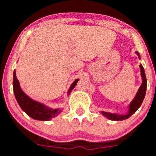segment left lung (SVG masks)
I'll return each instance as SVG.
<instances>
[{
    "label": "left lung",
    "mask_w": 156,
    "mask_h": 156,
    "mask_svg": "<svg viewBox=\"0 0 156 156\" xmlns=\"http://www.w3.org/2000/svg\"><path fill=\"white\" fill-rule=\"evenodd\" d=\"M136 53L138 55L139 58H140V55L138 53L137 51H136ZM141 69V76L142 78V83L139 87V90L136 94L135 98L133 101H131V103L129 105V111H128V114H125V115H120V114H112V113L105 112H101L103 116H105V117H107L108 119H111V120L114 121H120V120H124V119H128L129 118L132 114H133L138 108L141 106V103H142L144 99V97H145L146 94V89H147V78L145 76V73H144V69L143 68L142 65L140 64L139 65Z\"/></svg>",
    "instance_id": "obj_1"
}]
</instances>
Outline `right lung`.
<instances>
[{
	"label": "right lung",
	"instance_id": "1",
	"mask_svg": "<svg viewBox=\"0 0 156 156\" xmlns=\"http://www.w3.org/2000/svg\"><path fill=\"white\" fill-rule=\"evenodd\" d=\"M78 80L79 79H76L71 84L68 90V94H69L71 91L74 89ZM13 90L16 100L20 108L23 109V112H26L29 117L33 119L41 121H48L51 120L52 118L58 116L61 113L62 111L61 109L48 108L42 103L34 101L28 95H26L20 88L19 80H17L16 76L15 69L13 74Z\"/></svg>",
	"mask_w": 156,
	"mask_h": 156
}]
</instances>
